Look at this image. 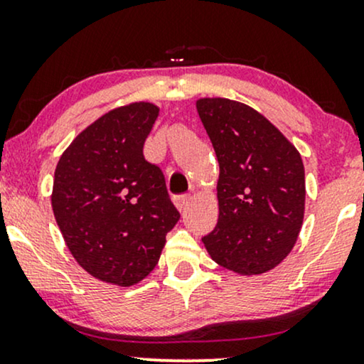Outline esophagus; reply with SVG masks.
Segmentation results:
<instances>
[{
  "label": "esophagus",
  "mask_w": 364,
  "mask_h": 364,
  "mask_svg": "<svg viewBox=\"0 0 364 364\" xmlns=\"http://www.w3.org/2000/svg\"><path fill=\"white\" fill-rule=\"evenodd\" d=\"M190 196L188 195H181V196H176V200H174V203H176V207H178V210L179 212H185L186 210V207H188V203H190Z\"/></svg>",
  "instance_id": "obj_1"
}]
</instances>
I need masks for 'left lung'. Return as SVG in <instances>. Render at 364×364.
I'll use <instances>...</instances> for the list:
<instances>
[{
    "instance_id": "1",
    "label": "left lung",
    "mask_w": 364,
    "mask_h": 364,
    "mask_svg": "<svg viewBox=\"0 0 364 364\" xmlns=\"http://www.w3.org/2000/svg\"><path fill=\"white\" fill-rule=\"evenodd\" d=\"M196 111L219 161V220L202 237L212 260L241 275L265 274L296 245L304 217L298 149L243 102L203 97Z\"/></svg>"
}]
</instances>
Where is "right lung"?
I'll return each instance as SVG.
<instances>
[{
    "mask_svg": "<svg viewBox=\"0 0 364 364\" xmlns=\"http://www.w3.org/2000/svg\"><path fill=\"white\" fill-rule=\"evenodd\" d=\"M159 116L132 102L75 136L54 171L51 205L70 253L92 277L129 287L152 272L176 225L166 179L144 157Z\"/></svg>",
    "mask_w": 364,
    "mask_h": 364,
    "instance_id": "right-lung-1",
    "label": "right lung"
}]
</instances>
